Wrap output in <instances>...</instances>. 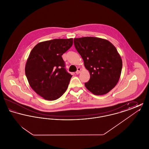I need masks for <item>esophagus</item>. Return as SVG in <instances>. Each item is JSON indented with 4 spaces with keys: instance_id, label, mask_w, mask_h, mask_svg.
Masks as SVG:
<instances>
[{
    "instance_id": "1",
    "label": "esophagus",
    "mask_w": 149,
    "mask_h": 149,
    "mask_svg": "<svg viewBox=\"0 0 149 149\" xmlns=\"http://www.w3.org/2000/svg\"><path fill=\"white\" fill-rule=\"evenodd\" d=\"M80 71H81V69L80 68H78V69H77V71H76V74H79L80 72Z\"/></svg>"
}]
</instances>
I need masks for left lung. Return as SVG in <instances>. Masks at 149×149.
<instances>
[{"mask_svg":"<svg viewBox=\"0 0 149 149\" xmlns=\"http://www.w3.org/2000/svg\"><path fill=\"white\" fill-rule=\"evenodd\" d=\"M75 49L81 55L90 79L85 87L95 95H104L118 83L122 61L116 48L108 40L93 37L75 38Z\"/></svg>","mask_w":149,"mask_h":149,"instance_id":"left-lung-1","label":"left lung"}]
</instances>
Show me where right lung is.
Returning a JSON list of instances; mask_svg holds the SVG:
<instances>
[{"label":"right lung","instance_id":"right-lung-1","mask_svg":"<svg viewBox=\"0 0 149 149\" xmlns=\"http://www.w3.org/2000/svg\"><path fill=\"white\" fill-rule=\"evenodd\" d=\"M72 43V38L54 39L38 43L31 51L25 74L31 87L43 99L54 100L66 92L72 75L62 55Z\"/></svg>","mask_w":149,"mask_h":149}]
</instances>
